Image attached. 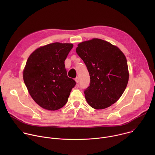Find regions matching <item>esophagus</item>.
<instances>
[{"label": "esophagus", "instance_id": "34e87169", "mask_svg": "<svg viewBox=\"0 0 155 155\" xmlns=\"http://www.w3.org/2000/svg\"><path fill=\"white\" fill-rule=\"evenodd\" d=\"M75 80V81H76L77 83H79V81H80V78H79V77H76Z\"/></svg>", "mask_w": 155, "mask_h": 155}]
</instances>
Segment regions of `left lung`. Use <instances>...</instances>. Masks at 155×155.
<instances>
[{"instance_id":"8db88e82","label":"left lung","mask_w":155,"mask_h":155,"mask_svg":"<svg viewBox=\"0 0 155 155\" xmlns=\"http://www.w3.org/2000/svg\"><path fill=\"white\" fill-rule=\"evenodd\" d=\"M76 52L90 76V85L84 91L87 102L95 109L111 106L127 84L129 72L124 54L118 47L99 38L79 43Z\"/></svg>"}]
</instances>
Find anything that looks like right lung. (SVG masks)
<instances>
[{"instance_id":"1","label":"right lung","mask_w":155,"mask_h":155,"mask_svg":"<svg viewBox=\"0 0 155 155\" xmlns=\"http://www.w3.org/2000/svg\"><path fill=\"white\" fill-rule=\"evenodd\" d=\"M73 47L72 43H50L35 50L26 62L25 83L32 98L43 108H62L76 84L68 77L64 64Z\"/></svg>"}]
</instances>
